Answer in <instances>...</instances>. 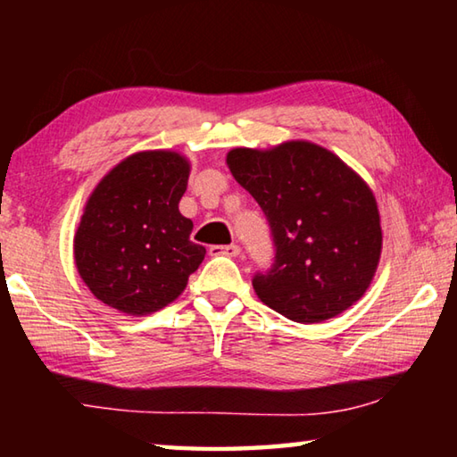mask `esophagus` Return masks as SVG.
I'll use <instances>...</instances> for the list:
<instances>
[{"label": "esophagus", "mask_w": 457, "mask_h": 457, "mask_svg": "<svg viewBox=\"0 0 457 457\" xmlns=\"http://www.w3.org/2000/svg\"><path fill=\"white\" fill-rule=\"evenodd\" d=\"M210 253H212V256H229V258H236V256H239V245H236V244H229V245H212V247H210Z\"/></svg>", "instance_id": "obj_1"}]
</instances>
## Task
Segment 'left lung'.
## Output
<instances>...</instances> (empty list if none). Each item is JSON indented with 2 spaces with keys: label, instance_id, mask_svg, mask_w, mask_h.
Returning <instances> with one entry per match:
<instances>
[{
  "label": "left lung",
  "instance_id": "obj_1",
  "mask_svg": "<svg viewBox=\"0 0 457 457\" xmlns=\"http://www.w3.org/2000/svg\"><path fill=\"white\" fill-rule=\"evenodd\" d=\"M226 163L272 229V270L252 282L262 303L294 322L314 324L361 300L383 247L377 199L367 181L311 141L237 146Z\"/></svg>",
  "mask_w": 457,
  "mask_h": 457
}]
</instances>
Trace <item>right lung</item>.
I'll list each match as a JSON object with an SVG mask.
<instances>
[{"label":"right lung","instance_id":"obj_1","mask_svg":"<svg viewBox=\"0 0 457 457\" xmlns=\"http://www.w3.org/2000/svg\"><path fill=\"white\" fill-rule=\"evenodd\" d=\"M191 163L177 151H138L92 189L74 234L82 282L127 316L157 312L187 286L205 258L193 221L179 212Z\"/></svg>","mask_w":457,"mask_h":457}]
</instances>
